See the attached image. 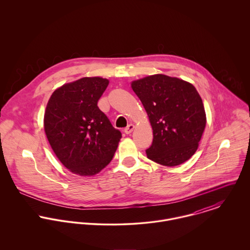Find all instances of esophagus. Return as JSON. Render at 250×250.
<instances>
[{"label":"esophagus","instance_id":"34e87169","mask_svg":"<svg viewBox=\"0 0 250 250\" xmlns=\"http://www.w3.org/2000/svg\"><path fill=\"white\" fill-rule=\"evenodd\" d=\"M134 129H135V125H134V124H129V125L127 126V128H125L124 132H125V134L129 135V134H131V133L134 131Z\"/></svg>","mask_w":250,"mask_h":250}]
</instances>
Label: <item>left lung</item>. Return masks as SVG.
Wrapping results in <instances>:
<instances>
[{
    "mask_svg": "<svg viewBox=\"0 0 250 250\" xmlns=\"http://www.w3.org/2000/svg\"><path fill=\"white\" fill-rule=\"evenodd\" d=\"M131 86L153 130L147 158L166 167H176L191 158L207 122L196 88L188 82L163 74L133 81Z\"/></svg>",
    "mask_w": 250,
    "mask_h": 250,
    "instance_id": "left-lung-1",
    "label": "left lung"
}]
</instances>
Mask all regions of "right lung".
<instances>
[{"instance_id": "right-lung-1", "label": "right lung", "mask_w": 250, "mask_h": 250, "mask_svg": "<svg viewBox=\"0 0 250 250\" xmlns=\"http://www.w3.org/2000/svg\"><path fill=\"white\" fill-rule=\"evenodd\" d=\"M108 80L84 77L64 83L51 95L44 130L60 162L80 176H93L112 160L121 139L97 106Z\"/></svg>"}]
</instances>
